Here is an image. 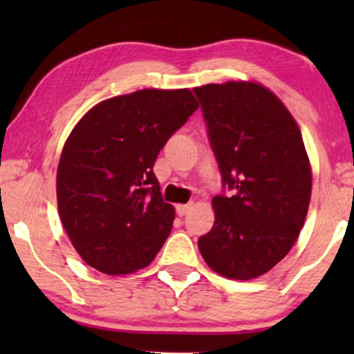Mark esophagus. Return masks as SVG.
<instances>
[{
	"instance_id": "1",
	"label": "esophagus",
	"mask_w": 354,
	"mask_h": 354,
	"mask_svg": "<svg viewBox=\"0 0 354 354\" xmlns=\"http://www.w3.org/2000/svg\"><path fill=\"white\" fill-rule=\"evenodd\" d=\"M191 209V203L188 205H176V214L178 216H185V214H188Z\"/></svg>"
}]
</instances>
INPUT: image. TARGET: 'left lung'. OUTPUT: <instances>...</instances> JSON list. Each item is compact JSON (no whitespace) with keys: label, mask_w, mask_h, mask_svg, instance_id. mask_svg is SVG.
<instances>
[{"label":"left lung","mask_w":354,"mask_h":354,"mask_svg":"<svg viewBox=\"0 0 354 354\" xmlns=\"http://www.w3.org/2000/svg\"><path fill=\"white\" fill-rule=\"evenodd\" d=\"M223 188L214 225L198 239L206 265L231 279L258 278L288 254L311 198V166L295 118L251 81L194 88Z\"/></svg>","instance_id":"obj_1"}]
</instances>
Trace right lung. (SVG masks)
I'll list each match as a JSON object with an SVG mask.
<instances>
[{
    "mask_svg": "<svg viewBox=\"0 0 354 354\" xmlns=\"http://www.w3.org/2000/svg\"><path fill=\"white\" fill-rule=\"evenodd\" d=\"M198 109L189 89H140L101 101L73 128L61 151V223L83 261L128 274L153 261L171 233L154 161Z\"/></svg>",
    "mask_w": 354,
    "mask_h": 354,
    "instance_id": "right-lung-1",
    "label": "right lung"
}]
</instances>
